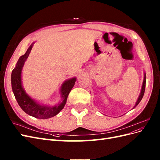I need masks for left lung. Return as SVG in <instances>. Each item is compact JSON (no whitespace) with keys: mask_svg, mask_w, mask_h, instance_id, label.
Wrapping results in <instances>:
<instances>
[{"mask_svg":"<svg viewBox=\"0 0 160 160\" xmlns=\"http://www.w3.org/2000/svg\"><path fill=\"white\" fill-rule=\"evenodd\" d=\"M146 72H144V77H143V84H142V89H141V92H140V94L138 97V100L136 101V103H135V105L133 106V109H134L136 106L139 103L140 101L142 99L143 95H144V92H145V88H146Z\"/></svg>","mask_w":160,"mask_h":160,"instance_id":"1","label":"left lung"}]
</instances>
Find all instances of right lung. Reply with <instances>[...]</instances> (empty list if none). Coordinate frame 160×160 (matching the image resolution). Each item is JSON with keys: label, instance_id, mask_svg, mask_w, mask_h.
Returning a JSON list of instances; mask_svg holds the SVG:
<instances>
[{"label": "right lung", "instance_id": "right-lung-1", "mask_svg": "<svg viewBox=\"0 0 160 160\" xmlns=\"http://www.w3.org/2000/svg\"><path fill=\"white\" fill-rule=\"evenodd\" d=\"M34 42L28 48L25 55L19 58L15 67L12 71L11 74V85L14 97L17 101L18 104L26 113L38 119H49L54 117L63 109L67 102L71 90L73 88L76 77H73L64 81L61 86L60 93L61 101L57 105L50 106L41 105L37 101L32 99L23 88L22 84V70L24 64L29 55L33 47Z\"/></svg>", "mask_w": 160, "mask_h": 160}]
</instances>
